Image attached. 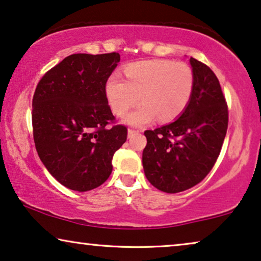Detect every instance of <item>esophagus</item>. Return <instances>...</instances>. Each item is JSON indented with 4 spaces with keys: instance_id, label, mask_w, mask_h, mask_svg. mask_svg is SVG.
I'll return each mask as SVG.
<instances>
[{
    "instance_id": "1",
    "label": "esophagus",
    "mask_w": 261,
    "mask_h": 261,
    "mask_svg": "<svg viewBox=\"0 0 261 261\" xmlns=\"http://www.w3.org/2000/svg\"><path fill=\"white\" fill-rule=\"evenodd\" d=\"M139 130H135V129H128V138H132L133 135L138 134Z\"/></svg>"
}]
</instances>
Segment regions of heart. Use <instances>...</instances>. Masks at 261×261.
<instances>
[{"mask_svg":"<svg viewBox=\"0 0 261 261\" xmlns=\"http://www.w3.org/2000/svg\"><path fill=\"white\" fill-rule=\"evenodd\" d=\"M126 80L113 73L106 83L110 108L122 116L141 99L142 105L124 116L132 126H145L158 116L172 121L190 102L195 87L194 71L187 63L166 59L132 63L124 69Z\"/></svg>","mask_w":261,"mask_h":261,"instance_id":"1","label":"heart"}]
</instances>
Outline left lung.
I'll use <instances>...</instances> for the list:
<instances>
[{
	"label": "left lung",
	"instance_id": "8db88e82",
	"mask_svg": "<svg viewBox=\"0 0 261 261\" xmlns=\"http://www.w3.org/2000/svg\"><path fill=\"white\" fill-rule=\"evenodd\" d=\"M190 64L195 87L187 108L173 122L145 132V176L167 194L204 179L219 158L228 128V107L215 73L195 58Z\"/></svg>",
	"mask_w": 261,
	"mask_h": 261
}]
</instances>
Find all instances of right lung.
<instances>
[{
  "label": "right lung",
  "mask_w": 261,
  "mask_h": 261,
  "mask_svg": "<svg viewBox=\"0 0 261 261\" xmlns=\"http://www.w3.org/2000/svg\"><path fill=\"white\" fill-rule=\"evenodd\" d=\"M119 62L116 52L71 55L35 89V148L48 172L71 190L89 191L105 183L114 153L127 140L126 126H111L115 117L106 96V83Z\"/></svg>",
  "instance_id": "right-lung-1"
}]
</instances>
